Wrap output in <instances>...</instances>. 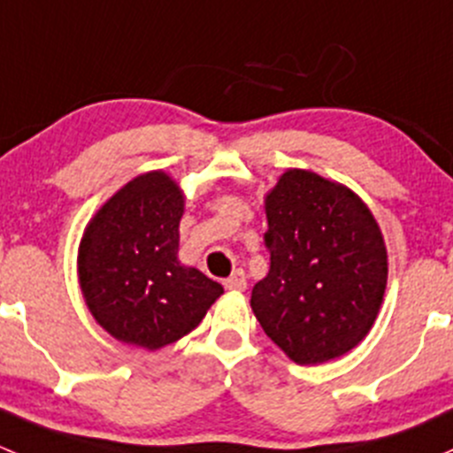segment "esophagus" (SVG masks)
<instances>
[{
	"mask_svg": "<svg viewBox=\"0 0 453 453\" xmlns=\"http://www.w3.org/2000/svg\"><path fill=\"white\" fill-rule=\"evenodd\" d=\"M225 288L226 290H235V292H244L246 290V274L244 270H235L231 277L225 279Z\"/></svg>",
	"mask_w": 453,
	"mask_h": 453,
	"instance_id": "1",
	"label": "esophagus"
}]
</instances>
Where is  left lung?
<instances>
[{"label": "left lung", "mask_w": 453, "mask_h": 453, "mask_svg": "<svg viewBox=\"0 0 453 453\" xmlns=\"http://www.w3.org/2000/svg\"><path fill=\"white\" fill-rule=\"evenodd\" d=\"M270 253L250 307L296 365L351 351L368 334L386 290V246L366 204L314 172L288 170L265 198Z\"/></svg>", "instance_id": "8db88e82"}]
</instances>
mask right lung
Returning <instances> with one entry per match:
<instances>
[{
    "label": "right lung",
    "instance_id": "obj_1",
    "mask_svg": "<svg viewBox=\"0 0 453 453\" xmlns=\"http://www.w3.org/2000/svg\"><path fill=\"white\" fill-rule=\"evenodd\" d=\"M183 194L163 172L124 185L88 222L78 274L93 319L122 342L165 347L196 329L220 283L180 265Z\"/></svg>",
    "mask_w": 453,
    "mask_h": 453
}]
</instances>
